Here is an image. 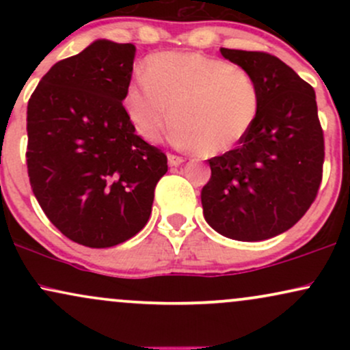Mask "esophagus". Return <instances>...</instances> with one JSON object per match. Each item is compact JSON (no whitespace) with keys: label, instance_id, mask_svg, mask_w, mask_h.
<instances>
[{"label":"esophagus","instance_id":"obj_1","mask_svg":"<svg viewBox=\"0 0 350 350\" xmlns=\"http://www.w3.org/2000/svg\"><path fill=\"white\" fill-rule=\"evenodd\" d=\"M167 163H170V166H179V164L184 163V158L176 154H167Z\"/></svg>","mask_w":350,"mask_h":350}]
</instances>
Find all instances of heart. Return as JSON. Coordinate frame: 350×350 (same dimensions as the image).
I'll use <instances>...</instances> for the list:
<instances>
[{
	"mask_svg": "<svg viewBox=\"0 0 350 350\" xmlns=\"http://www.w3.org/2000/svg\"><path fill=\"white\" fill-rule=\"evenodd\" d=\"M143 79L124 88L123 103L146 142L161 139L167 124L179 148L215 156L250 133L262 108L253 75L226 59L200 52H159L144 60Z\"/></svg>",
	"mask_w": 350,
	"mask_h": 350,
	"instance_id": "b5f03b06",
	"label": "heart"
}]
</instances>
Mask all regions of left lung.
Here are the masks:
<instances>
[{"mask_svg":"<svg viewBox=\"0 0 350 350\" xmlns=\"http://www.w3.org/2000/svg\"><path fill=\"white\" fill-rule=\"evenodd\" d=\"M220 52L255 77L262 108L235 150L208 159L212 174L200 192L204 217L220 235L258 242L295 226L319 191L324 135L316 94L275 55Z\"/></svg>","mask_w":350,"mask_h":350,"instance_id":"8db88e82","label":"left lung"}]
</instances>
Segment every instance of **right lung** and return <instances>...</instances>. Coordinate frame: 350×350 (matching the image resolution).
I'll return each instance as SVG.
<instances>
[{"label": "right lung", "instance_id": "add662e5", "mask_svg": "<svg viewBox=\"0 0 350 350\" xmlns=\"http://www.w3.org/2000/svg\"><path fill=\"white\" fill-rule=\"evenodd\" d=\"M136 47L98 39L51 67L27 103V174L72 242L108 248L146 226L167 158L123 107Z\"/></svg>", "mask_w": 350, "mask_h": 350}]
</instances>
